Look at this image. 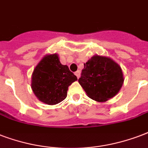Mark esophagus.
<instances>
[{"mask_svg":"<svg viewBox=\"0 0 148 148\" xmlns=\"http://www.w3.org/2000/svg\"><path fill=\"white\" fill-rule=\"evenodd\" d=\"M74 74L76 75L77 78H79V77H80V74H81V71H77L74 73Z\"/></svg>","mask_w":148,"mask_h":148,"instance_id":"obj_1","label":"esophagus"}]
</instances>
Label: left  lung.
<instances>
[{
	"label": "left lung",
	"instance_id": "8db88e82",
	"mask_svg": "<svg viewBox=\"0 0 148 148\" xmlns=\"http://www.w3.org/2000/svg\"><path fill=\"white\" fill-rule=\"evenodd\" d=\"M84 65L78 82L89 98L102 102L119 92L124 80L121 68L116 62L95 55Z\"/></svg>",
	"mask_w": 148,
	"mask_h": 148
}]
</instances>
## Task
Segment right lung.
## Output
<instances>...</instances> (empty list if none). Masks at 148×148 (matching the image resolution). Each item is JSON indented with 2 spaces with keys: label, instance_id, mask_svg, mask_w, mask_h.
Listing matches in <instances>:
<instances>
[{
  "label": "right lung",
  "instance_id": "right-lung-1",
  "mask_svg": "<svg viewBox=\"0 0 148 148\" xmlns=\"http://www.w3.org/2000/svg\"><path fill=\"white\" fill-rule=\"evenodd\" d=\"M77 77L66 65H62L57 54L47 55L34 69L32 89L41 101L56 105L66 99L68 87Z\"/></svg>",
  "mask_w": 148,
  "mask_h": 148
}]
</instances>
